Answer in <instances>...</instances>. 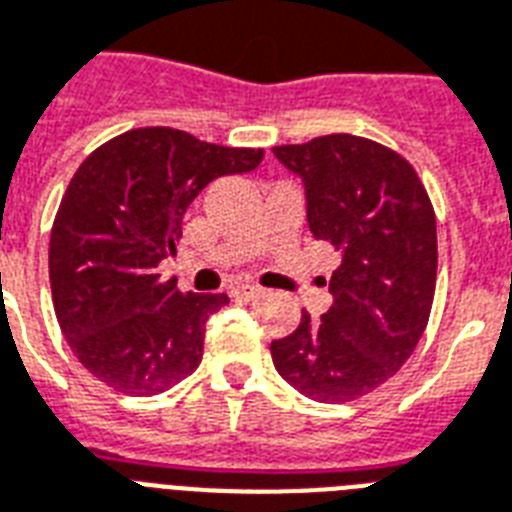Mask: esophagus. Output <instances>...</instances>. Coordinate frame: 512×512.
<instances>
[{
  "instance_id": "1",
  "label": "esophagus",
  "mask_w": 512,
  "mask_h": 512,
  "mask_svg": "<svg viewBox=\"0 0 512 512\" xmlns=\"http://www.w3.org/2000/svg\"><path fill=\"white\" fill-rule=\"evenodd\" d=\"M261 293H264V291H261L259 285H240V288L235 291V296H237V299H243V301H253V299H259Z\"/></svg>"
}]
</instances>
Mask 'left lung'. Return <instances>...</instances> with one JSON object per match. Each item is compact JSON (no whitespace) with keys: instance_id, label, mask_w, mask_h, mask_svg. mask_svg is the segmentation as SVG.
I'll list each match as a JSON object with an SVG mask.
<instances>
[{"instance_id":"8db88e82","label":"left lung","mask_w":512,"mask_h":512,"mask_svg":"<svg viewBox=\"0 0 512 512\" xmlns=\"http://www.w3.org/2000/svg\"><path fill=\"white\" fill-rule=\"evenodd\" d=\"M304 186L315 240L339 251L331 307L269 344L285 382L318 403L368 395L398 371L425 334L435 296L438 235L422 181L400 154L336 133L275 146Z\"/></svg>"}]
</instances>
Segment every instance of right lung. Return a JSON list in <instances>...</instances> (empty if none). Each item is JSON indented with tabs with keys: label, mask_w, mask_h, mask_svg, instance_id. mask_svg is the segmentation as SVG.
Segmentation results:
<instances>
[{
	"label": "right lung",
	"mask_w": 512,
	"mask_h": 512,
	"mask_svg": "<svg viewBox=\"0 0 512 512\" xmlns=\"http://www.w3.org/2000/svg\"><path fill=\"white\" fill-rule=\"evenodd\" d=\"M261 149L141 128L95 149L71 178L50 235L55 318L82 366L125 395H157L202 360L205 323L227 293H181L157 264L205 186L248 173Z\"/></svg>",
	"instance_id": "right-lung-1"
}]
</instances>
